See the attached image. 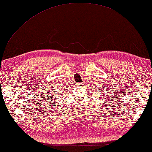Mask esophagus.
I'll use <instances>...</instances> for the list:
<instances>
[{
  "mask_svg": "<svg viewBox=\"0 0 152 152\" xmlns=\"http://www.w3.org/2000/svg\"><path fill=\"white\" fill-rule=\"evenodd\" d=\"M82 86V84H79V86Z\"/></svg>",
  "mask_w": 152,
  "mask_h": 152,
  "instance_id": "1",
  "label": "esophagus"
}]
</instances>
